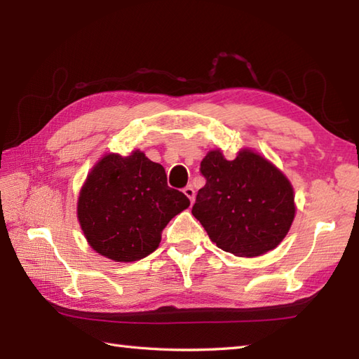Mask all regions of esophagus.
Masks as SVG:
<instances>
[{
  "instance_id": "1",
  "label": "esophagus",
  "mask_w": 359,
  "mask_h": 359,
  "mask_svg": "<svg viewBox=\"0 0 359 359\" xmlns=\"http://www.w3.org/2000/svg\"><path fill=\"white\" fill-rule=\"evenodd\" d=\"M184 193H185V196H187L188 199L191 201V203H193V202H194V188H193L191 185H188V187L184 188Z\"/></svg>"
}]
</instances>
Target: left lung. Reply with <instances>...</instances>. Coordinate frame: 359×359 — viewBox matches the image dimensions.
<instances>
[{
	"label": "left lung",
	"mask_w": 359,
	"mask_h": 359,
	"mask_svg": "<svg viewBox=\"0 0 359 359\" xmlns=\"http://www.w3.org/2000/svg\"><path fill=\"white\" fill-rule=\"evenodd\" d=\"M201 174L207 184L191 212L219 248L253 257L279 245L294 219V196L278 168L250 149L234 160L216 149L201 162Z\"/></svg>",
	"instance_id": "8db88e82"
}]
</instances>
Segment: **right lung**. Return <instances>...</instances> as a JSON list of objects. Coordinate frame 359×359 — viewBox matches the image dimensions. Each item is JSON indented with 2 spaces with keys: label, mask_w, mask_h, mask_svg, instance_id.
<instances>
[{
  "label": "right lung",
  "mask_w": 359,
  "mask_h": 359,
  "mask_svg": "<svg viewBox=\"0 0 359 359\" xmlns=\"http://www.w3.org/2000/svg\"><path fill=\"white\" fill-rule=\"evenodd\" d=\"M188 207V197L168 187L165 168L134 151L104 156L93 168L79 197V220L97 253L133 262L151 255L168 222Z\"/></svg>",
  "instance_id": "1"
}]
</instances>
